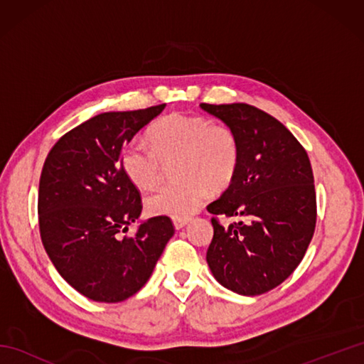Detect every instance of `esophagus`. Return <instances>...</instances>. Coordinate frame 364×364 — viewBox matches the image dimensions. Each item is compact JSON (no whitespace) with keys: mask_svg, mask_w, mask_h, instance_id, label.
<instances>
[{"mask_svg":"<svg viewBox=\"0 0 364 364\" xmlns=\"http://www.w3.org/2000/svg\"><path fill=\"white\" fill-rule=\"evenodd\" d=\"M189 222V218H183V219H173V225L176 230H181L183 227H186Z\"/></svg>","mask_w":364,"mask_h":364,"instance_id":"esophagus-1","label":"esophagus"}]
</instances>
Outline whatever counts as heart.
I'll return each mask as SVG.
<instances>
[{
	"instance_id": "heart-1",
	"label": "heart",
	"mask_w": 364,
	"mask_h": 364,
	"mask_svg": "<svg viewBox=\"0 0 364 364\" xmlns=\"http://www.w3.org/2000/svg\"><path fill=\"white\" fill-rule=\"evenodd\" d=\"M151 144L133 139L122 151L123 173L139 189L159 180L164 162L176 161L180 181L166 183L145 198L151 215L188 218L210 196L233 180L239 166V141L225 125H213L202 115L170 114L150 131Z\"/></svg>"
}]
</instances>
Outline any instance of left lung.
<instances>
[{"label":"left lung","mask_w":364,"mask_h":364,"mask_svg":"<svg viewBox=\"0 0 364 364\" xmlns=\"http://www.w3.org/2000/svg\"><path fill=\"white\" fill-rule=\"evenodd\" d=\"M239 141V166L230 186L208 205L214 236L206 261L220 284L259 296L283 283L304 259L316 228L310 158L272 115L245 103L208 105ZM219 215L237 217L223 228Z\"/></svg>","instance_id":"1"}]
</instances>
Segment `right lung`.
Wrapping results in <instances>:
<instances>
[{
	"label": "right lung",
	"mask_w": 364,
	"mask_h": 364,
	"mask_svg": "<svg viewBox=\"0 0 364 364\" xmlns=\"http://www.w3.org/2000/svg\"><path fill=\"white\" fill-rule=\"evenodd\" d=\"M164 107L98 114L65 133L45 159L37 203L42 244L60 277L95 301L134 296L175 233L170 218L156 215L134 236H122L142 211L122 151Z\"/></svg>",
	"instance_id": "add662e5"
}]
</instances>
